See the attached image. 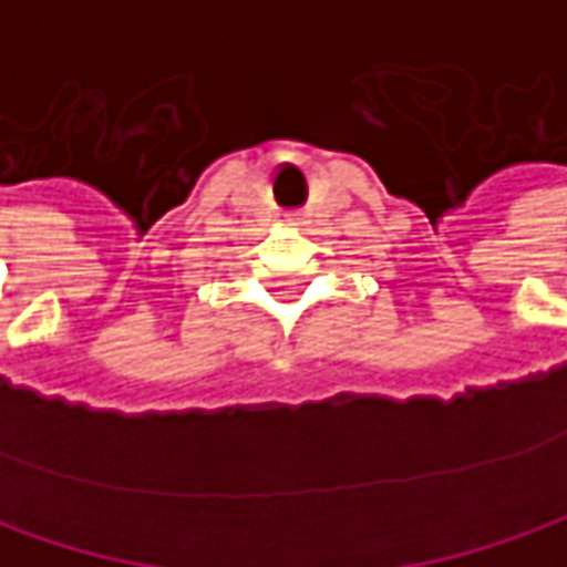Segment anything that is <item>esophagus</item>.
<instances>
[{"label": "esophagus", "mask_w": 567, "mask_h": 567, "mask_svg": "<svg viewBox=\"0 0 567 567\" xmlns=\"http://www.w3.org/2000/svg\"><path fill=\"white\" fill-rule=\"evenodd\" d=\"M285 225H288V228H305V225H308V215H305V212H288V215H285Z\"/></svg>", "instance_id": "1"}]
</instances>
